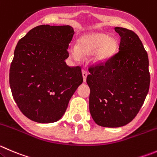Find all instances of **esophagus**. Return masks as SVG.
<instances>
[{
    "instance_id": "obj_1",
    "label": "esophagus",
    "mask_w": 157,
    "mask_h": 157,
    "mask_svg": "<svg viewBox=\"0 0 157 157\" xmlns=\"http://www.w3.org/2000/svg\"><path fill=\"white\" fill-rule=\"evenodd\" d=\"M82 75H83V81L86 82V77H87V72H86L85 70H82Z\"/></svg>"
}]
</instances>
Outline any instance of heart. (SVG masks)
Listing matches in <instances>:
<instances>
[{
  "mask_svg": "<svg viewBox=\"0 0 157 157\" xmlns=\"http://www.w3.org/2000/svg\"><path fill=\"white\" fill-rule=\"evenodd\" d=\"M117 47L118 42L116 38L108 36L105 33H89L80 36L77 47H70L69 54L71 58L79 61L82 59V55L89 56L96 52L94 61L101 63L113 55Z\"/></svg>",
  "mask_w": 157,
  "mask_h": 157,
  "instance_id": "obj_1",
  "label": "heart"
}]
</instances>
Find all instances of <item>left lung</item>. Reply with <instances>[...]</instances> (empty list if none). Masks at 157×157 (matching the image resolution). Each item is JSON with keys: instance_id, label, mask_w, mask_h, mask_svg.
<instances>
[{"instance_id": "1", "label": "left lung", "mask_w": 157, "mask_h": 157, "mask_svg": "<svg viewBox=\"0 0 157 157\" xmlns=\"http://www.w3.org/2000/svg\"><path fill=\"white\" fill-rule=\"evenodd\" d=\"M119 51L90 67L86 83L90 89L89 108L94 122L104 127H120L131 122L149 91V59L136 33L117 27Z\"/></svg>"}]
</instances>
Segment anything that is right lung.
Listing matches in <instances>:
<instances>
[{"mask_svg": "<svg viewBox=\"0 0 157 157\" xmlns=\"http://www.w3.org/2000/svg\"><path fill=\"white\" fill-rule=\"evenodd\" d=\"M74 34L69 25L44 24L31 29L17 44L9 83L18 108L31 121H59L83 83L81 67L64 61Z\"/></svg>", "mask_w": 157, "mask_h": 157, "instance_id": "right-lung-1", "label": "right lung"}]
</instances>
